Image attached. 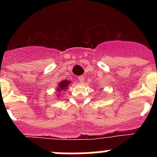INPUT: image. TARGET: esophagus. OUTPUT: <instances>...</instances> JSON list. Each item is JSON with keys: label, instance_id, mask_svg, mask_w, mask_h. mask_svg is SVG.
Here are the masks:
<instances>
[{"label": "esophagus", "instance_id": "esophagus-1", "mask_svg": "<svg viewBox=\"0 0 157 157\" xmlns=\"http://www.w3.org/2000/svg\"><path fill=\"white\" fill-rule=\"evenodd\" d=\"M78 81H79L81 83H84V82H85V77H84L83 75H80L78 76Z\"/></svg>", "mask_w": 157, "mask_h": 157}]
</instances>
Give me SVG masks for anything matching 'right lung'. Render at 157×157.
<instances>
[{
	"label": "right lung",
	"instance_id": "1",
	"mask_svg": "<svg viewBox=\"0 0 157 157\" xmlns=\"http://www.w3.org/2000/svg\"><path fill=\"white\" fill-rule=\"evenodd\" d=\"M71 85V82L68 81V80H62L58 83V85L56 86V91H57V98L60 97V93H63L64 94L65 91L69 89V86Z\"/></svg>",
	"mask_w": 157,
	"mask_h": 157
}]
</instances>
